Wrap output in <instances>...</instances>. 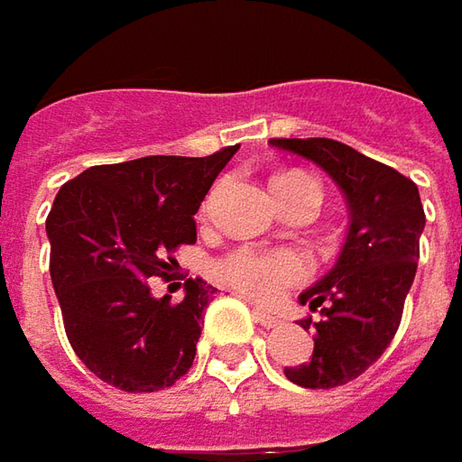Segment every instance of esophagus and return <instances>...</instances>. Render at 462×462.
I'll return each instance as SVG.
<instances>
[{
  "mask_svg": "<svg viewBox=\"0 0 462 462\" xmlns=\"http://www.w3.org/2000/svg\"><path fill=\"white\" fill-rule=\"evenodd\" d=\"M253 315H255V320H258L263 328H276V326H282V318H279V315H273V312L261 310V308H253Z\"/></svg>",
  "mask_w": 462,
  "mask_h": 462,
  "instance_id": "1",
  "label": "esophagus"
}]
</instances>
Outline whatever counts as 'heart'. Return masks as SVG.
Masks as SVG:
<instances>
[{
    "instance_id": "b5f03b06",
    "label": "heart",
    "mask_w": 462,
    "mask_h": 462,
    "mask_svg": "<svg viewBox=\"0 0 462 462\" xmlns=\"http://www.w3.org/2000/svg\"><path fill=\"white\" fill-rule=\"evenodd\" d=\"M308 180V175L284 172L271 180L273 191L290 189ZM217 276L237 291L248 294L255 302H273L290 287L302 284L310 276V263L297 251H261V248H237L217 261Z\"/></svg>"
}]
</instances>
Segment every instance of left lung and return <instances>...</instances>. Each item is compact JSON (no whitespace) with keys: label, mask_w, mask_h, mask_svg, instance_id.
I'll return each mask as SVG.
<instances>
[{"label":"left lung","mask_w":462,"mask_h":462,"mask_svg":"<svg viewBox=\"0 0 462 462\" xmlns=\"http://www.w3.org/2000/svg\"><path fill=\"white\" fill-rule=\"evenodd\" d=\"M271 147L315 162L341 189L349 207L344 251L315 287L300 294L320 320L308 362L284 374L302 388H338L359 377L391 346L411 290L424 232V207L411 178L336 139H269Z\"/></svg>","instance_id":"left-lung-1"}]
</instances>
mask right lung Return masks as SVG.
<instances>
[{
	"label": "right lung",
	"mask_w": 462,
	"mask_h": 462,
	"mask_svg": "<svg viewBox=\"0 0 462 462\" xmlns=\"http://www.w3.org/2000/svg\"><path fill=\"white\" fill-rule=\"evenodd\" d=\"M237 147L95 165L56 193L46 232L64 331L113 388L162 391L191 370L201 312L217 290L186 279V297L171 305L168 294L152 297L150 279H171L172 253L196 243L193 214Z\"/></svg>",
	"instance_id": "right-lung-1"
}]
</instances>
